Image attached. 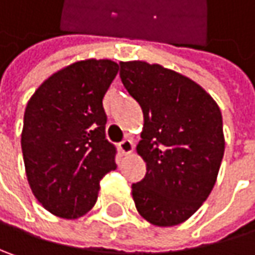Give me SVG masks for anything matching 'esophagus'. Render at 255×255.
Masks as SVG:
<instances>
[{
	"instance_id": "obj_1",
	"label": "esophagus",
	"mask_w": 255,
	"mask_h": 255,
	"mask_svg": "<svg viewBox=\"0 0 255 255\" xmlns=\"http://www.w3.org/2000/svg\"><path fill=\"white\" fill-rule=\"evenodd\" d=\"M132 150H134V143L129 138H126L120 143V151L123 154H129Z\"/></svg>"
}]
</instances>
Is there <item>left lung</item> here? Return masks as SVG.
I'll return each instance as SVG.
<instances>
[{"label":"left lung","mask_w":255,"mask_h":255,"mask_svg":"<svg viewBox=\"0 0 255 255\" xmlns=\"http://www.w3.org/2000/svg\"><path fill=\"white\" fill-rule=\"evenodd\" d=\"M121 80L143 111L135 150L147 166L132 184L141 218L166 228L190 219L212 193L225 135L215 99L190 77L146 61L120 62Z\"/></svg>","instance_id":"left-lung-1"}]
</instances>
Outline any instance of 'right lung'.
<instances>
[{
    "label": "right lung",
    "mask_w": 255,
    "mask_h": 255,
    "mask_svg": "<svg viewBox=\"0 0 255 255\" xmlns=\"http://www.w3.org/2000/svg\"><path fill=\"white\" fill-rule=\"evenodd\" d=\"M120 65L81 59L54 73L29 99L21 129L26 178L54 216L77 219L96 203L101 179L117 169L105 138V93Z\"/></svg>",
    "instance_id": "1"
}]
</instances>
